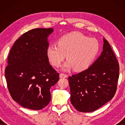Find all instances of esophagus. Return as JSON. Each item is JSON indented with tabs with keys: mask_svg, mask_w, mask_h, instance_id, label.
<instances>
[{
	"mask_svg": "<svg viewBox=\"0 0 125 125\" xmlns=\"http://www.w3.org/2000/svg\"><path fill=\"white\" fill-rule=\"evenodd\" d=\"M68 77V75L66 74H64V73H60V78H66Z\"/></svg>",
	"mask_w": 125,
	"mask_h": 125,
	"instance_id": "34e87169",
	"label": "esophagus"
}]
</instances>
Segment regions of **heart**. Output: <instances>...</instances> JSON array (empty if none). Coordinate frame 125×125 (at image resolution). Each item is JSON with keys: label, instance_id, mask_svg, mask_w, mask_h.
<instances>
[{"label": "heart", "instance_id": "obj_1", "mask_svg": "<svg viewBox=\"0 0 125 125\" xmlns=\"http://www.w3.org/2000/svg\"><path fill=\"white\" fill-rule=\"evenodd\" d=\"M99 50L100 44L96 39L80 32H73L61 37L57 44H51L47 49V55L53 65L59 67L66 54L68 61L64 64V69L73 67L81 71L92 64Z\"/></svg>", "mask_w": 125, "mask_h": 125}]
</instances>
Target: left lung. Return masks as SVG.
Instances as JSON below:
<instances>
[{"label":"left lung","instance_id":"1","mask_svg":"<svg viewBox=\"0 0 125 125\" xmlns=\"http://www.w3.org/2000/svg\"><path fill=\"white\" fill-rule=\"evenodd\" d=\"M119 63L108 42L104 39L103 51L89 68L69 77L71 101L80 112L96 110L115 95L119 78Z\"/></svg>","mask_w":125,"mask_h":125}]
</instances>
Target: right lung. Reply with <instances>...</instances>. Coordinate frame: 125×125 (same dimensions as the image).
I'll list each match as a JSON object with an SVG mask.
<instances>
[{
    "mask_svg": "<svg viewBox=\"0 0 125 125\" xmlns=\"http://www.w3.org/2000/svg\"><path fill=\"white\" fill-rule=\"evenodd\" d=\"M53 30L35 28L17 39L8 56L5 77L12 99L25 108L38 110L50 102V89L59 80L47 55V37Z\"/></svg>",
    "mask_w": 125,
    "mask_h": 125,
    "instance_id": "obj_1",
    "label": "right lung"
}]
</instances>
